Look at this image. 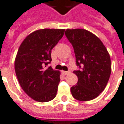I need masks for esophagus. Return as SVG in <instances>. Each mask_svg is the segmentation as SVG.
<instances>
[{
	"label": "esophagus",
	"mask_w": 124,
	"mask_h": 124,
	"mask_svg": "<svg viewBox=\"0 0 124 124\" xmlns=\"http://www.w3.org/2000/svg\"><path fill=\"white\" fill-rule=\"evenodd\" d=\"M62 74H63L64 75H68L69 74H70V71H62Z\"/></svg>",
	"instance_id": "obj_1"
}]
</instances>
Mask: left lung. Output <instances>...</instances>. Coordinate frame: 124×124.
<instances>
[{
	"label": "left lung",
	"instance_id": "1",
	"mask_svg": "<svg viewBox=\"0 0 124 124\" xmlns=\"http://www.w3.org/2000/svg\"><path fill=\"white\" fill-rule=\"evenodd\" d=\"M65 35L73 46L77 65L81 68L74 71L78 82L71 88V95L80 101L96 98L105 90L111 74L109 54L98 37L85 29H68Z\"/></svg>",
	"mask_w": 124,
	"mask_h": 124
}]
</instances>
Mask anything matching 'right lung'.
I'll return each instance as SVG.
<instances>
[{"label":"right lung","mask_w":124,"mask_h":124,"mask_svg":"<svg viewBox=\"0 0 124 124\" xmlns=\"http://www.w3.org/2000/svg\"><path fill=\"white\" fill-rule=\"evenodd\" d=\"M64 33V29H39L28 35L19 47L15 70L20 86L34 100L46 102L54 99L60 72L51 67V50Z\"/></svg>","instance_id":"add662e5"}]
</instances>
